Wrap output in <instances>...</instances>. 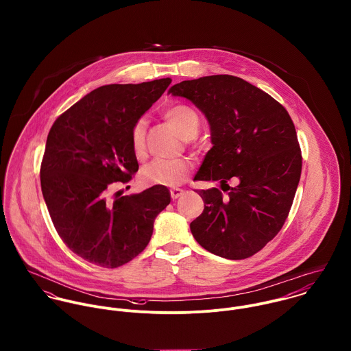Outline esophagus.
Segmentation results:
<instances>
[{"mask_svg": "<svg viewBox=\"0 0 351 351\" xmlns=\"http://www.w3.org/2000/svg\"><path fill=\"white\" fill-rule=\"evenodd\" d=\"M182 195H184V191H182V189H180V188L170 189V196H171V199H173V200H176V199L181 197Z\"/></svg>", "mask_w": 351, "mask_h": 351, "instance_id": "34e87169", "label": "esophagus"}]
</instances>
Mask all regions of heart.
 I'll return each instance as SVG.
<instances>
[{"mask_svg":"<svg viewBox=\"0 0 351 351\" xmlns=\"http://www.w3.org/2000/svg\"><path fill=\"white\" fill-rule=\"evenodd\" d=\"M166 119L181 132L184 139H193L200 130V117L197 112L184 104H176L167 108ZM131 149L138 159L146 156V124L143 119L134 123L130 132ZM193 165L188 158L163 160L156 159L146 165L142 170V178L152 185L176 186L185 182L192 174Z\"/></svg>","mask_w":351,"mask_h":351,"instance_id":"heart-1","label":"heart"}]
</instances>
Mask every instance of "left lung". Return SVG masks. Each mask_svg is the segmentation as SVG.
<instances>
[{
	"instance_id": "obj_1",
	"label": "left lung",
	"mask_w": 351,
	"mask_h": 351,
	"mask_svg": "<svg viewBox=\"0 0 351 351\" xmlns=\"http://www.w3.org/2000/svg\"><path fill=\"white\" fill-rule=\"evenodd\" d=\"M170 93L192 101L210 125L213 147L195 180L220 181L230 191H196L204 210L191 223L195 239L227 259L252 256L282 228L300 181L302 156L288 110L227 74L182 81ZM231 178L239 182L234 189L226 184Z\"/></svg>"
}]
</instances>
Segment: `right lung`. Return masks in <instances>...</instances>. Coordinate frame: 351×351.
<instances>
[{
    "instance_id": "1",
    "label": "right lung",
    "mask_w": 351,
    "mask_h": 351,
    "mask_svg": "<svg viewBox=\"0 0 351 351\" xmlns=\"http://www.w3.org/2000/svg\"><path fill=\"white\" fill-rule=\"evenodd\" d=\"M171 84L104 85L52 124L40 165L42 192L63 243L82 259L114 269L146 249L154 219L170 202L163 185L114 199V182L128 184L139 165L130 132Z\"/></svg>"
}]
</instances>
